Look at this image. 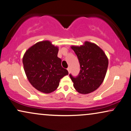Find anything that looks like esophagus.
Wrapping results in <instances>:
<instances>
[{
  "label": "esophagus",
  "instance_id": "esophagus-1",
  "mask_svg": "<svg viewBox=\"0 0 131 131\" xmlns=\"http://www.w3.org/2000/svg\"><path fill=\"white\" fill-rule=\"evenodd\" d=\"M67 70L68 71V72H69V73H70V72H71V68H70V67H68V68H67Z\"/></svg>",
  "mask_w": 131,
  "mask_h": 131
}]
</instances>
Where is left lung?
<instances>
[{
    "label": "left lung",
    "instance_id": "left-lung-1",
    "mask_svg": "<svg viewBox=\"0 0 131 131\" xmlns=\"http://www.w3.org/2000/svg\"><path fill=\"white\" fill-rule=\"evenodd\" d=\"M80 63V71L77 77L69 74L74 87L80 93L88 94L96 90L103 82L108 60L101 48L95 43L85 42L80 47L72 46Z\"/></svg>",
    "mask_w": 131,
    "mask_h": 131
}]
</instances>
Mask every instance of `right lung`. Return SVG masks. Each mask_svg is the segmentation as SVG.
<instances>
[{"label": "right lung", "mask_w": 131, "mask_h": 131, "mask_svg": "<svg viewBox=\"0 0 131 131\" xmlns=\"http://www.w3.org/2000/svg\"><path fill=\"white\" fill-rule=\"evenodd\" d=\"M58 47L48 41L39 42L29 48L23 58L27 79L36 89L50 93L58 88L61 78L68 74L57 57Z\"/></svg>", "instance_id": "add662e5"}]
</instances>
